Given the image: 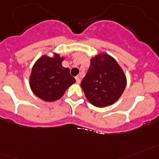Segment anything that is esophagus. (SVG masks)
I'll return each mask as SVG.
<instances>
[{"label":"esophagus","instance_id":"1","mask_svg":"<svg viewBox=\"0 0 159 159\" xmlns=\"http://www.w3.org/2000/svg\"><path fill=\"white\" fill-rule=\"evenodd\" d=\"M75 80H76L77 84H80V78L79 76H76L75 77Z\"/></svg>","mask_w":159,"mask_h":159}]
</instances>
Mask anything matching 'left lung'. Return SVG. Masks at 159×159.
<instances>
[{
  "instance_id": "1",
  "label": "left lung",
  "mask_w": 159,
  "mask_h": 159,
  "mask_svg": "<svg viewBox=\"0 0 159 159\" xmlns=\"http://www.w3.org/2000/svg\"><path fill=\"white\" fill-rule=\"evenodd\" d=\"M80 85L87 100L102 108L119 100L127 85V78L114 57L101 53L91 58L89 70Z\"/></svg>"
}]
</instances>
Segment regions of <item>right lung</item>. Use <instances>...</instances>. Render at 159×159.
<instances>
[{"mask_svg":"<svg viewBox=\"0 0 159 159\" xmlns=\"http://www.w3.org/2000/svg\"><path fill=\"white\" fill-rule=\"evenodd\" d=\"M64 57L53 53L49 57L44 54L36 60L31 69L29 84L31 91L44 102L59 100L66 90L75 83L70 74V69L62 66Z\"/></svg>","mask_w":159,"mask_h":159,"instance_id":"obj_1","label":"right lung"}]
</instances>
